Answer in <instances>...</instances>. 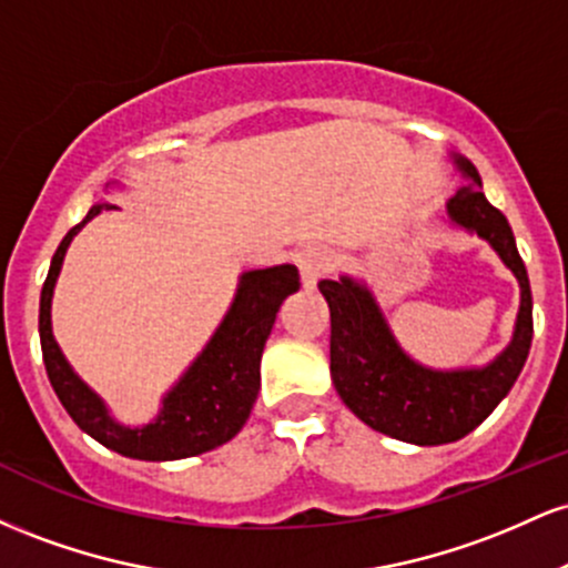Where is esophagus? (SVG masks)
<instances>
[{"label":"esophagus","mask_w":568,"mask_h":568,"mask_svg":"<svg viewBox=\"0 0 568 568\" xmlns=\"http://www.w3.org/2000/svg\"><path fill=\"white\" fill-rule=\"evenodd\" d=\"M298 272H302V283L304 288H315L317 280H323L334 266V258H331L328 247L323 245H310L304 247L302 253L296 256Z\"/></svg>","instance_id":"34e87169"}]
</instances>
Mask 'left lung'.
<instances>
[{
  "label": "left lung",
  "mask_w": 568,
  "mask_h": 568,
  "mask_svg": "<svg viewBox=\"0 0 568 568\" xmlns=\"http://www.w3.org/2000/svg\"><path fill=\"white\" fill-rule=\"evenodd\" d=\"M454 162L470 184L446 202L448 219L484 237L520 285L515 334L501 355L484 368H425L395 342L366 285L352 277L317 283L331 310V379L338 397L371 429L414 446H440L473 433L510 393L529 357L534 334L529 275L510 224L486 200L473 162Z\"/></svg>",
  "instance_id": "1"
}]
</instances>
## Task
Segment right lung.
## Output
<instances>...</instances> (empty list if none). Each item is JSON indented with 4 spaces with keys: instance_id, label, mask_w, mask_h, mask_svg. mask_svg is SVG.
<instances>
[{
    "instance_id": "right-lung-1",
    "label": "right lung",
    "mask_w": 568,
    "mask_h": 568,
    "mask_svg": "<svg viewBox=\"0 0 568 568\" xmlns=\"http://www.w3.org/2000/svg\"><path fill=\"white\" fill-rule=\"evenodd\" d=\"M112 202H98L58 245L48 280L39 296V342L44 368L58 400L69 410L77 427L90 438L130 459L168 462L186 459L232 440L243 429L262 387V352L272 334L277 310L293 291H298V270L293 264L253 270L240 277L237 296L197 361L179 384L162 397L158 419L143 427H125L109 416L106 406L80 376L71 371L53 338L50 304L58 272L74 234L101 211H114Z\"/></svg>"
}]
</instances>
